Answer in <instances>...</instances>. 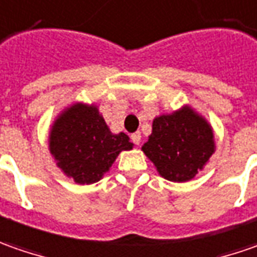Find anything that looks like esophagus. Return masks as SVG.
Listing matches in <instances>:
<instances>
[{
	"label": "esophagus",
	"mask_w": 257,
	"mask_h": 257,
	"mask_svg": "<svg viewBox=\"0 0 257 257\" xmlns=\"http://www.w3.org/2000/svg\"><path fill=\"white\" fill-rule=\"evenodd\" d=\"M131 139H132V142H134L135 145H139V142H141V132L132 134V135H131Z\"/></svg>",
	"instance_id": "1"
}]
</instances>
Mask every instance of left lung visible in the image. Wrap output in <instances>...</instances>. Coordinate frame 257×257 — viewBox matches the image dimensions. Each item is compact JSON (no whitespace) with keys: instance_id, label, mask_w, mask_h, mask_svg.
I'll return each mask as SVG.
<instances>
[{"instance_id":"obj_1","label":"left lung","mask_w":257,"mask_h":257,"mask_svg":"<svg viewBox=\"0 0 257 257\" xmlns=\"http://www.w3.org/2000/svg\"><path fill=\"white\" fill-rule=\"evenodd\" d=\"M142 151L165 179L186 182L203 169L215 152V139L208 122L185 106L154 119Z\"/></svg>"}]
</instances>
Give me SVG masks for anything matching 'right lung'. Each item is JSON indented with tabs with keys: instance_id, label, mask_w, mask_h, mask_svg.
I'll list each match as a JSON object with an SVG mask.
<instances>
[{
	"instance_id": "1",
	"label": "right lung",
	"mask_w": 257,
	"mask_h": 257,
	"mask_svg": "<svg viewBox=\"0 0 257 257\" xmlns=\"http://www.w3.org/2000/svg\"><path fill=\"white\" fill-rule=\"evenodd\" d=\"M132 149L126 134H112L93 105L74 103L59 115L49 134V151L76 183L98 182L122 151Z\"/></svg>"
}]
</instances>
